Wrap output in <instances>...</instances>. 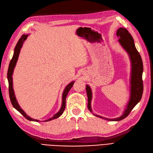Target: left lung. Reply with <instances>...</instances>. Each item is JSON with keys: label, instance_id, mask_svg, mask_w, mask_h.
Instances as JSON below:
<instances>
[{"label": "left lung", "instance_id": "left-lung-1", "mask_svg": "<svg viewBox=\"0 0 153 153\" xmlns=\"http://www.w3.org/2000/svg\"><path fill=\"white\" fill-rule=\"evenodd\" d=\"M117 35L119 38V43L128 53L131 62V75L130 80L131 93L130 99L126 106V109L123 114L120 117L110 119L93 114L96 117L109 121H120L127 117L134 106L141 100L143 90L142 80V73L143 69V62L141 56L135 47L133 36L126 28L123 27L118 29L117 32ZM86 91L88 98V107L90 112L92 113L91 104L92 99V91L88 85H86Z\"/></svg>", "mask_w": 153, "mask_h": 153}]
</instances>
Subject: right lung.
Here are the masks:
<instances>
[{
    "label": "right lung",
    "instance_id": "right-lung-1",
    "mask_svg": "<svg viewBox=\"0 0 153 153\" xmlns=\"http://www.w3.org/2000/svg\"><path fill=\"white\" fill-rule=\"evenodd\" d=\"M28 35H26V34H24L22 35L21 38L19 39L17 44H16V46L14 49V53L13 55V58H12V59L10 61L9 68H8V71H7V80H8V84H9V94H10L11 102L12 105H13V106L14 107V108H15L16 110H17L20 113H21L24 117H25L27 120H28L34 121V122H39V120H38L33 119V118H32L29 116H27V115L26 114V113L24 112V111L21 109V107H20V105L18 104L17 100H16L14 90L13 88V78H12V75H13V70H14V68L16 65V62H17V60H18V58H19V53L20 51V49L22 48L23 43L24 42V41L27 39V37L28 36ZM74 83H75V81H73L71 82V83H69L65 88L63 94H62V104L61 108L59 110V112L56 113L54 116L51 117V118L46 120H44V122L50 121V120H54V119L59 118L60 116H61L62 114L63 113L65 109V98H66L68 93L69 91V90L71 89V88H72V86L73 85Z\"/></svg>",
    "mask_w": 153,
    "mask_h": 153
}]
</instances>
